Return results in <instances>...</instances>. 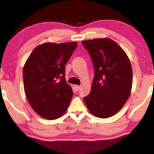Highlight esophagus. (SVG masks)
<instances>
[{
	"instance_id": "obj_1",
	"label": "esophagus",
	"mask_w": 154,
	"mask_h": 154,
	"mask_svg": "<svg viewBox=\"0 0 154 154\" xmlns=\"http://www.w3.org/2000/svg\"><path fill=\"white\" fill-rule=\"evenodd\" d=\"M74 87H75V89L76 91H78L79 90V88H80V86L77 85H75L74 86Z\"/></svg>"
}]
</instances>
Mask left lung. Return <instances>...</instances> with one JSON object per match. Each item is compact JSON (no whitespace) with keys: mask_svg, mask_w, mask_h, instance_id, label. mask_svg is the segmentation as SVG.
<instances>
[{"mask_svg":"<svg viewBox=\"0 0 154 154\" xmlns=\"http://www.w3.org/2000/svg\"><path fill=\"white\" fill-rule=\"evenodd\" d=\"M82 43L94 66L91 93L84 97V101L94 116L110 117L122 108L130 95L131 63L122 48L111 39H93Z\"/></svg>","mask_w":154,"mask_h":154,"instance_id":"obj_1","label":"left lung"}]
</instances>
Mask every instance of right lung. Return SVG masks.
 I'll use <instances>...</instances> for the list:
<instances>
[{
    "label": "right lung",
    "mask_w": 154,
    "mask_h": 154,
    "mask_svg": "<svg viewBox=\"0 0 154 154\" xmlns=\"http://www.w3.org/2000/svg\"><path fill=\"white\" fill-rule=\"evenodd\" d=\"M77 43H45L37 46L23 69L25 95L37 114L56 119L65 113L73 96L65 79V65Z\"/></svg>",
    "instance_id": "add662e5"
}]
</instances>
